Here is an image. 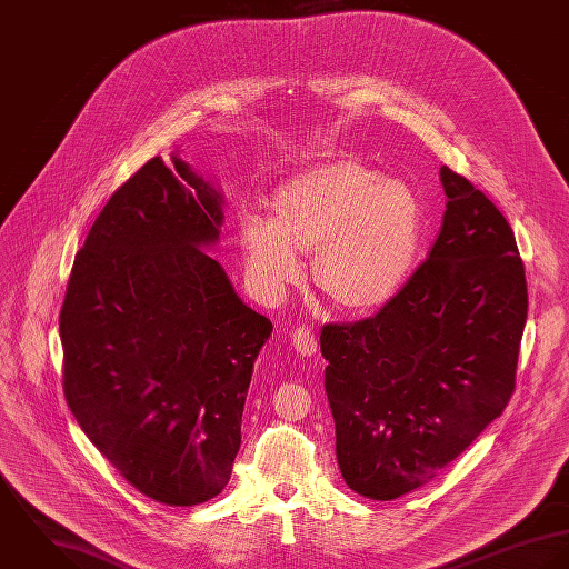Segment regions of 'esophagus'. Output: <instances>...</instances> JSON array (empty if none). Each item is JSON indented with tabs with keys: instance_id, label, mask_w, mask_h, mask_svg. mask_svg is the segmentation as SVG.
Wrapping results in <instances>:
<instances>
[{
	"instance_id": "1",
	"label": "esophagus",
	"mask_w": 569,
	"mask_h": 569,
	"mask_svg": "<svg viewBox=\"0 0 569 569\" xmlns=\"http://www.w3.org/2000/svg\"><path fill=\"white\" fill-rule=\"evenodd\" d=\"M292 345H295L297 353H301V356H315L316 351H318L315 331H310L306 327H297L292 331Z\"/></svg>"
}]
</instances>
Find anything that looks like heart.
Masks as SVG:
<instances>
[{"mask_svg": "<svg viewBox=\"0 0 569 569\" xmlns=\"http://www.w3.org/2000/svg\"><path fill=\"white\" fill-rule=\"evenodd\" d=\"M426 229L419 193L356 157H336L286 179L270 218L247 211L238 236L254 286L277 297L301 274L336 312L365 315L388 303L412 274Z\"/></svg>", "mask_w": 569, "mask_h": 569, "instance_id": "1", "label": "heart"}]
</instances>
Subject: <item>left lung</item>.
<instances>
[{
	"mask_svg": "<svg viewBox=\"0 0 569 569\" xmlns=\"http://www.w3.org/2000/svg\"><path fill=\"white\" fill-rule=\"evenodd\" d=\"M442 227L378 315L325 325V390L351 491L397 500L428 485L502 415L528 316L523 263L500 209L441 168Z\"/></svg>",
	"mask_w": 569,
	"mask_h": 569,
	"instance_id": "left-lung-1",
	"label": "left lung"
}]
</instances>
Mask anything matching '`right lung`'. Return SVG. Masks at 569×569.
Masks as SVG:
<instances>
[{
	"label": "right lung",
	"instance_id": "right-lung-1",
	"mask_svg": "<svg viewBox=\"0 0 569 569\" xmlns=\"http://www.w3.org/2000/svg\"><path fill=\"white\" fill-rule=\"evenodd\" d=\"M224 196L174 152L111 196L61 310L64 397L143 496L202 505L229 482L253 365L272 333L207 254Z\"/></svg>",
	"mask_w": 569,
	"mask_h": 569
}]
</instances>
